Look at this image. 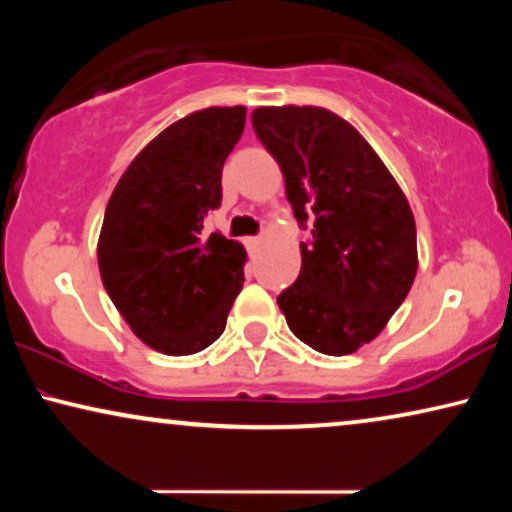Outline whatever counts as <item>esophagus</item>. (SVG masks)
<instances>
[{
    "mask_svg": "<svg viewBox=\"0 0 512 512\" xmlns=\"http://www.w3.org/2000/svg\"><path fill=\"white\" fill-rule=\"evenodd\" d=\"M258 244H261V237H244V247L249 249V254H254L258 249Z\"/></svg>",
    "mask_w": 512,
    "mask_h": 512,
    "instance_id": "obj_1",
    "label": "esophagus"
}]
</instances>
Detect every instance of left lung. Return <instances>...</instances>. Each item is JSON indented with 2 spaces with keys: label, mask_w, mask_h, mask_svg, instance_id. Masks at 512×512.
I'll return each mask as SVG.
<instances>
[{
  "label": "left lung",
  "mask_w": 512,
  "mask_h": 512,
  "mask_svg": "<svg viewBox=\"0 0 512 512\" xmlns=\"http://www.w3.org/2000/svg\"><path fill=\"white\" fill-rule=\"evenodd\" d=\"M251 125L282 167L293 216L312 226L279 310L305 345L352 354L387 326L415 282L412 209L373 146L333 111L258 107Z\"/></svg>",
  "instance_id": "obj_1"
}]
</instances>
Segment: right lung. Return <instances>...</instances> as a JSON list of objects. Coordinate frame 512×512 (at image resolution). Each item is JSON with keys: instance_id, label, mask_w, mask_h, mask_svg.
<instances>
[{"instance_id": "add662e5", "label": "right lung", "mask_w": 512, "mask_h": 512, "mask_svg": "<svg viewBox=\"0 0 512 512\" xmlns=\"http://www.w3.org/2000/svg\"><path fill=\"white\" fill-rule=\"evenodd\" d=\"M244 107H209L142 149L111 193L100 242L102 284L132 333L156 352L212 345L244 282L247 251L202 221L221 205V172L240 142Z\"/></svg>"}]
</instances>
